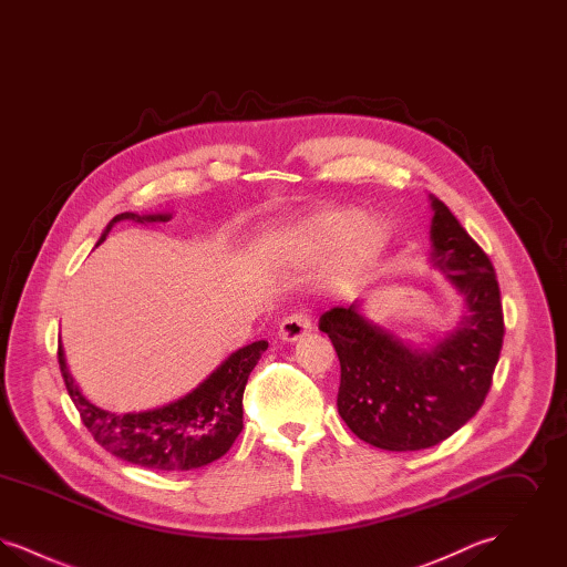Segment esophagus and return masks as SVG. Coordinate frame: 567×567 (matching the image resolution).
I'll list each match as a JSON object with an SVG mask.
<instances>
[{
    "instance_id": "34e87169",
    "label": "esophagus",
    "mask_w": 567,
    "mask_h": 567,
    "mask_svg": "<svg viewBox=\"0 0 567 567\" xmlns=\"http://www.w3.org/2000/svg\"><path fill=\"white\" fill-rule=\"evenodd\" d=\"M312 331V321L306 317V315H291V317H287L282 324H280V331H278V336H280V340H285V342H296L299 338H303L306 333H310Z\"/></svg>"
}]
</instances>
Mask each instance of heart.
<instances>
[{"instance_id": "b5f03b06", "label": "heart", "mask_w": 567, "mask_h": 567, "mask_svg": "<svg viewBox=\"0 0 567 567\" xmlns=\"http://www.w3.org/2000/svg\"><path fill=\"white\" fill-rule=\"evenodd\" d=\"M386 243L389 227L382 218L354 210H324L271 231L266 250L289 264H312L336 252L329 280L344 289L363 280Z\"/></svg>"}]
</instances>
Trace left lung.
Masks as SVG:
<instances>
[{
	"mask_svg": "<svg viewBox=\"0 0 567 567\" xmlns=\"http://www.w3.org/2000/svg\"><path fill=\"white\" fill-rule=\"evenodd\" d=\"M430 266L461 297L455 324L432 344H414L374 323L363 306L321 317L340 359L338 412L359 440L382 451H421L463 427L485 402L504 342L499 285L485 250L430 195Z\"/></svg>",
	"mask_w": 567,
	"mask_h": 567,
	"instance_id": "8db88e82",
	"label": "left lung"
}]
</instances>
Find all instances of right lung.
Segmentation results:
<instances>
[{
	"mask_svg": "<svg viewBox=\"0 0 567 567\" xmlns=\"http://www.w3.org/2000/svg\"><path fill=\"white\" fill-rule=\"evenodd\" d=\"M169 218L172 213H121L110 220L95 246L104 243L110 229L121 220L155 225ZM266 351V340L246 344L220 361L215 372L187 395L140 412H112L93 404L72 377L61 340L59 368L68 393L81 412L82 423L97 444L114 457L146 470L187 472L223 457L243 432L244 386Z\"/></svg>",
	"mask_w": 567,
	"mask_h": 567,
	"instance_id": "1",
	"label": "right lung"
}]
</instances>
